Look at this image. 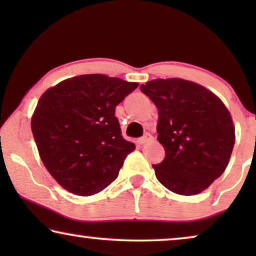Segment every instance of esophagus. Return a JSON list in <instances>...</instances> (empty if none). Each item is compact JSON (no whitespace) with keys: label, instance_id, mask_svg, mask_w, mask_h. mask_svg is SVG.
I'll use <instances>...</instances> for the list:
<instances>
[{"label":"esophagus","instance_id":"esophagus-1","mask_svg":"<svg viewBox=\"0 0 256 256\" xmlns=\"http://www.w3.org/2000/svg\"><path fill=\"white\" fill-rule=\"evenodd\" d=\"M152 141H154V138L150 134H146L144 136H143V138H141L138 140V143L140 144H146V143H149V142H152Z\"/></svg>","mask_w":256,"mask_h":256}]
</instances>
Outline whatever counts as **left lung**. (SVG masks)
I'll return each instance as SVG.
<instances>
[{
  "instance_id": "obj_1",
  "label": "left lung",
  "mask_w": 256,
  "mask_h": 256,
  "mask_svg": "<svg viewBox=\"0 0 256 256\" xmlns=\"http://www.w3.org/2000/svg\"><path fill=\"white\" fill-rule=\"evenodd\" d=\"M141 90L158 110L166 157L152 166L157 180L177 194H200L228 166L236 143L230 110L210 90L180 78L152 80Z\"/></svg>"
}]
</instances>
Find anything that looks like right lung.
I'll return each instance as SVG.
<instances>
[{
	"label": "right lung",
	"instance_id": "1",
	"mask_svg": "<svg viewBox=\"0 0 256 256\" xmlns=\"http://www.w3.org/2000/svg\"><path fill=\"white\" fill-rule=\"evenodd\" d=\"M138 86L104 74H82L42 94L31 130L42 162L62 188L92 196L116 180L135 144L122 138L115 107Z\"/></svg>",
	"mask_w": 256,
	"mask_h": 256
}]
</instances>
